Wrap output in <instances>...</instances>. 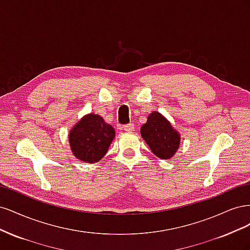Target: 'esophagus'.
Segmentation results:
<instances>
[{
    "label": "esophagus",
    "mask_w": 250,
    "mask_h": 250,
    "mask_svg": "<svg viewBox=\"0 0 250 250\" xmlns=\"http://www.w3.org/2000/svg\"><path fill=\"white\" fill-rule=\"evenodd\" d=\"M123 129L126 131V132H132L134 130V125L133 124H127V125H124L123 126Z\"/></svg>",
    "instance_id": "obj_1"
}]
</instances>
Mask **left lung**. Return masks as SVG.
I'll return each mask as SVG.
<instances>
[{"label":"left lung","instance_id":"8db88e82","mask_svg":"<svg viewBox=\"0 0 250 250\" xmlns=\"http://www.w3.org/2000/svg\"><path fill=\"white\" fill-rule=\"evenodd\" d=\"M141 135L153 154L162 160H170L177 152L180 134L170 121L158 111H152L141 128Z\"/></svg>","mask_w":250,"mask_h":250}]
</instances>
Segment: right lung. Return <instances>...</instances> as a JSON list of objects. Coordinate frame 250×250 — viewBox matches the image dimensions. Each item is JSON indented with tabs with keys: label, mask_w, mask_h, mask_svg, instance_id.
Here are the masks:
<instances>
[{
	"label": "right lung",
	"mask_w": 250,
	"mask_h": 250,
	"mask_svg": "<svg viewBox=\"0 0 250 250\" xmlns=\"http://www.w3.org/2000/svg\"><path fill=\"white\" fill-rule=\"evenodd\" d=\"M116 137L113 127L96 113H87L74 125L69 143L74 156L87 164H95L106 154Z\"/></svg>",
	"instance_id": "1"
}]
</instances>
